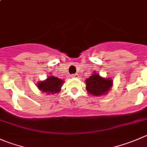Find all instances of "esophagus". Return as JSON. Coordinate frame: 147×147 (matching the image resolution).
I'll return each mask as SVG.
<instances>
[{"instance_id": "1", "label": "esophagus", "mask_w": 147, "mask_h": 147, "mask_svg": "<svg viewBox=\"0 0 147 147\" xmlns=\"http://www.w3.org/2000/svg\"><path fill=\"white\" fill-rule=\"evenodd\" d=\"M71 77H72V78H78V74H72V75H71Z\"/></svg>"}]
</instances>
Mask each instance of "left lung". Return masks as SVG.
Wrapping results in <instances>:
<instances>
[{"mask_svg": "<svg viewBox=\"0 0 147 147\" xmlns=\"http://www.w3.org/2000/svg\"><path fill=\"white\" fill-rule=\"evenodd\" d=\"M86 90L91 95H102L106 94L112 86L113 82L111 79L102 78L95 73L86 79Z\"/></svg>", "mask_w": 147, "mask_h": 147, "instance_id": "left-lung-1", "label": "left lung"}]
</instances>
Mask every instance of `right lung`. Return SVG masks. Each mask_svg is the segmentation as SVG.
Wrapping results in <instances>:
<instances>
[{"label":"right lung","instance_id":"right-lung-1","mask_svg":"<svg viewBox=\"0 0 147 147\" xmlns=\"http://www.w3.org/2000/svg\"><path fill=\"white\" fill-rule=\"evenodd\" d=\"M62 84L63 80L51 75L45 81L39 82L37 84V87L42 92L50 95L59 92Z\"/></svg>","mask_w":147,"mask_h":147}]
</instances>
